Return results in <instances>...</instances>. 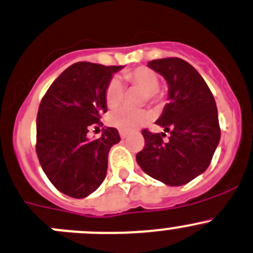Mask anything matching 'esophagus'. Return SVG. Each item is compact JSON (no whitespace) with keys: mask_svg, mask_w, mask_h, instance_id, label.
<instances>
[{"mask_svg":"<svg viewBox=\"0 0 253 253\" xmlns=\"http://www.w3.org/2000/svg\"><path fill=\"white\" fill-rule=\"evenodd\" d=\"M127 134H128V133H127V132H125V131H121V129H120V136H121V138H122V139H125V138H126V137H127Z\"/></svg>","mask_w":253,"mask_h":253,"instance_id":"1","label":"esophagus"}]
</instances>
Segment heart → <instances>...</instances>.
<instances>
[{
  "label": "heart",
  "mask_w": 253,
  "mask_h": 253,
  "mask_svg": "<svg viewBox=\"0 0 253 253\" xmlns=\"http://www.w3.org/2000/svg\"><path fill=\"white\" fill-rule=\"evenodd\" d=\"M124 79L129 84L144 89V100L154 102L159 99V77L151 68L137 67L134 69L127 70L124 73ZM124 85L117 78H112L105 90V101L107 106L111 109L120 106L124 100ZM151 119L152 114L148 110H132L122 107L112 111L107 116V122L121 131L129 132L143 126Z\"/></svg>",
  "instance_id": "b5f03b06"
}]
</instances>
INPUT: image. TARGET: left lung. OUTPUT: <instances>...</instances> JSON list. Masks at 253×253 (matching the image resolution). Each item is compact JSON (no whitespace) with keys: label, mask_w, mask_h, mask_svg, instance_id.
<instances>
[{"label":"left lung","mask_w":253,"mask_h":253,"mask_svg":"<svg viewBox=\"0 0 253 253\" xmlns=\"http://www.w3.org/2000/svg\"><path fill=\"white\" fill-rule=\"evenodd\" d=\"M148 67L168 83L169 104L156 124L169 132L143 129L144 148L137 163L152 178L167 185L189 183L207 170L220 141L215 99L202 75L180 58L156 59Z\"/></svg>","instance_id":"8db88e82"}]
</instances>
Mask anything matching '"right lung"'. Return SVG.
<instances>
[{"label":"right lung","instance_id":"add662e5","mask_svg":"<svg viewBox=\"0 0 253 253\" xmlns=\"http://www.w3.org/2000/svg\"><path fill=\"white\" fill-rule=\"evenodd\" d=\"M124 67L79 61L61 73L42 99L37 115L36 151L50 183L68 197H87L106 176L110 148L120 142L114 127L89 139L90 127L101 126L107 111L105 90ZM99 128V127H97Z\"/></svg>","mask_w":253,"mask_h":253}]
</instances>
